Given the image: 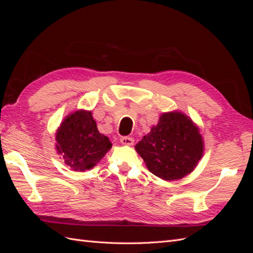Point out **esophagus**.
I'll list each match as a JSON object with an SVG mask.
<instances>
[{
    "label": "esophagus",
    "instance_id": "esophagus-1",
    "mask_svg": "<svg viewBox=\"0 0 253 253\" xmlns=\"http://www.w3.org/2000/svg\"><path fill=\"white\" fill-rule=\"evenodd\" d=\"M120 142L126 145H132L134 143V138H132V137L129 136H122L120 138Z\"/></svg>",
    "mask_w": 253,
    "mask_h": 253
}]
</instances>
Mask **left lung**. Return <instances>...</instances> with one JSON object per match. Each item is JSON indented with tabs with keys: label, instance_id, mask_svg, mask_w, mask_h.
<instances>
[{
	"label": "left lung",
	"instance_id": "obj_1",
	"mask_svg": "<svg viewBox=\"0 0 253 253\" xmlns=\"http://www.w3.org/2000/svg\"><path fill=\"white\" fill-rule=\"evenodd\" d=\"M150 172L165 180L182 178L202 158L204 144L198 128L181 113H166L135 147Z\"/></svg>",
	"mask_w": 253,
	"mask_h": 253
}]
</instances>
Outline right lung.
Segmentation results:
<instances>
[{
  "mask_svg": "<svg viewBox=\"0 0 253 253\" xmlns=\"http://www.w3.org/2000/svg\"><path fill=\"white\" fill-rule=\"evenodd\" d=\"M57 150L67 166L76 171L93 168L112 148L106 136L99 133L90 112L78 111L66 117L57 135Z\"/></svg>",
  "mask_w": 253,
  "mask_h": 253,
  "instance_id": "add662e5",
  "label": "right lung"
}]
</instances>
